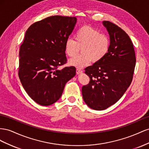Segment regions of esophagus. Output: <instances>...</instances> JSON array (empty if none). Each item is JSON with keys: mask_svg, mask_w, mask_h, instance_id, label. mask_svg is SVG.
Wrapping results in <instances>:
<instances>
[{"mask_svg": "<svg viewBox=\"0 0 149 149\" xmlns=\"http://www.w3.org/2000/svg\"><path fill=\"white\" fill-rule=\"evenodd\" d=\"M76 72H77V74H79L82 73V70L80 69H79V68H77V69H76Z\"/></svg>", "mask_w": 149, "mask_h": 149, "instance_id": "esophagus-1", "label": "esophagus"}]
</instances>
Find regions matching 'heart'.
Wrapping results in <instances>:
<instances>
[{"label":"heart","instance_id":"1","mask_svg":"<svg viewBox=\"0 0 149 149\" xmlns=\"http://www.w3.org/2000/svg\"><path fill=\"white\" fill-rule=\"evenodd\" d=\"M74 39L68 38L65 51L69 57H74L81 47L82 54L71 58L70 64L78 67L88 65L92 60L99 62L107 56L110 47L109 37L88 25L79 28L74 34Z\"/></svg>","mask_w":149,"mask_h":149}]
</instances>
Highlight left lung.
<instances>
[{
    "label": "left lung",
    "instance_id": "left-lung-1",
    "mask_svg": "<svg viewBox=\"0 0 149 149\" xmlns=\"http://www.w3.org/2000/svg\"><path fill=\"white\" fill-rule=\"evenodd\" d=\"M103 24L110 35V47L102 60L85 69L90 82L82 88L83 99L96 110L116 104L132 81L136 58L134 45L127 33L109 21Z\"/></svg>",
    "mask_w": 149,
    "mask_h": 149
}]
</instances>
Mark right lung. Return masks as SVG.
<instances>
[{
	"mask_svg": "<svg viewBox=\"0 0 149 149\" xmlns=\"http://www.w3.org/2000/svg\"><path fill=\"white\" fill-rule=\"evenodd\" d=\"M75 17L54 15L29 27L20 47L19 77L31 98L43 106L52 105L61 97L65 84L75 75L67 63L65 43L73 31Z\"/></svg>",
	"mask_w": 149,
	"mask_h": 149,
	"instance_id": "obj_1",
	"label": "right lung"
}]
</instances>
